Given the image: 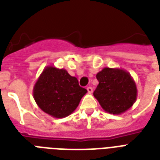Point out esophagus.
Returning <instances> with one entry per match:
<instances>
[{"instance_id":"esophagus-1","label":"esophagus","mask_w":160,"mask_h":160,"mask_svg":"<svg viewBox=\"0 0 160 160\" xmlns=\"http://www.w3.org/2000/svg\"><path fill=\"white\" fill-rule=\"evenodd\" d=\"M87 90H88V93H90V94H91V93L93 92L92 87H90V86H89V87H87Z\"/></svg>"}]
</instances>
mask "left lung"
<instances>
[{
    "label": "left lung",
    "instance_id": "left-lung-1",
    "mask_svg": "<svg viewBox=\"0 0 160 160\" xmlns=\"http://www.w3.org/2000/svg\"><path fill=\"white\" fill-rule=\"evenodd\" d=\"M96 78L99 85L94 91V96L105 111L121 114L136 101V84L126 70L105 67L97 73Z\"/></svg>",
    "mask_w": 160,
    "mask_h": 160
}]
</instances>
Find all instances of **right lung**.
Wrapping results in <instances>:
<instances>
[{
    "instance_id": "right-lung-1",
    "label": "right lung",
    "mask_w": 160,
    "mask_h": 160,
    "mask_svg": "<svg viewBox=\"0 0 160 160\" xmlns=\"http://www.w3.org/2000/svg\"><path fill=\"white\" fill-rule=\"evenodd\" d=\"M86 93L79 85L77 78L65 69L52 65L44 69L33 88V97L39 108L58 119L72 114Z\"/></svg>"
}]
</instances>
